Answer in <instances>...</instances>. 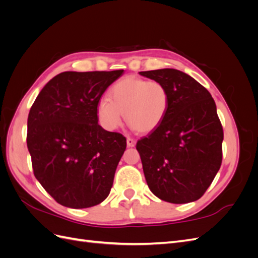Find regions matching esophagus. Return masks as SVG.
Listing matches in <instances>:
<instances>
[{
    "instance_id": "34e87169",
    "label": "esophagus",
    "mask_w": 258,
    "mask_h": 258,
    "mask_svg": "<svg viewBox=\"0 0 258 258\" xmlns=\"http://www.w3.org/2000/svg\"><path fill=\"white\" fill-rule=\"evenodd\" d=\"M127 145L129 147H134L136 145V140L132 139V138H128L127 139Z\"/></svg>"
}]
</instances>
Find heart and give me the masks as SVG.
Segmentation results:
<instances>
[{"label": "heart", "instance_id": "heart-1", "mask_svg": "<svg viewBox=\"0 0 258 258\" xmlns=\"http://www.w3.org/2000/svg\"><path fill=\"white\" fill-rule=\"evenodd\" d=\"M170 96L159 81H147L127 76L111 88V98L102 97L98 102L99 119L108 130H115L127 122L140 132H151L162 122L168 112Z\"/></svg>", "mask_w": 258, "mask_h": 258}]
</instances>
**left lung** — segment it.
<instances>
[{"label":"left lung","instance_id":"8db88e82","mask_svg":"<svg viewBox=\"0 0 258 258\" xmlns=\"http://www.w3.org/2000/svg\"><path fill=\"white\" fill-rule=\"evenodd\" d=\"M140 74L161 82L170 96L162 122L137 142L146 183L163 201H196L222 165L224 132L214 100L204 86L178 70Z\"/></svg>","mask_w":258,"mask_h":258}]
</instances>
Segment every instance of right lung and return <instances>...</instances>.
I'll use <instances>...</instances> for the list:
<instances>
[{
  "instance_id": "right-lung-1",
  "label": "right lung",
  "mask_w": 258,
  "mask_h": 258,
  "mask_svg": "<svg viewBox=\"0 0 258 258\" xmlns=\"http://www.w3.org/2000/svg\"><path fill=\"white\" fill-rule=\"evenodd\" d=\"M122 73H60L31 106L27 145L33 173L61 206L90 208L111 191L127 140L100 126L97 105Z\"/></svg>"
}]
</instances>
